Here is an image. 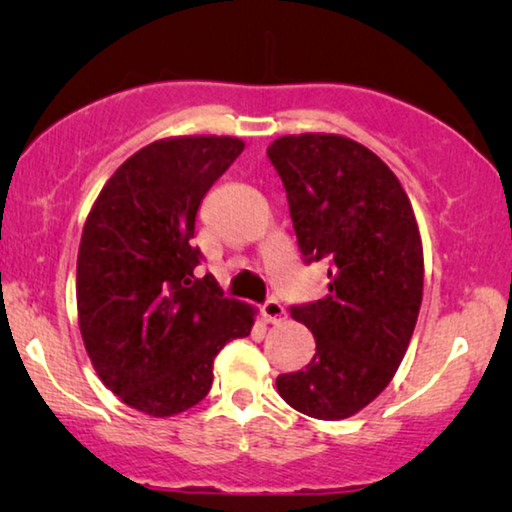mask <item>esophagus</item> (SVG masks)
<instances>
[{"instance_id":"esophagus-1","label":"esophagus","mask_w":512,"mask_h":512,"mask_svg":"<svg viewBox=\"0 0 512 512\" xmlns=\"http://www.w3.org/2000/svg\"><path fill=\"white\" fill-rule=\"evenodd\" d=\"M261 312H263V319L268 321V324H279V321H282V319L286 317L284 305L279 303L277 298H268V300H265L263 307H261Z\"/></svg>"}]
</instances>
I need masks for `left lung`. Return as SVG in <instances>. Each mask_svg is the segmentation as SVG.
I'll list each match as a JSON object with an SVG mask.
<instances>
[{
  "instance_id": "obj_1",
  "label": "left lung",
  "mask_w": 512,
  "mask_h": 512,
  "mask_svg": "<svg viewBox=\"0 0 512 512\" xmlns=\"http://www.w3.org/2000/svg\"><path fill=\"white\" fill-rule=\"evenodd\" d=\"M268 158L303 261L328 263L326 296L291 305L317 352L279 375L277 391L307 417H352L391 382L415 331L424 286L415 214L396 174L347 137H279Z\"/></svg>"
}]
</instances>
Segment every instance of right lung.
<instances>
[{"mask_svg": "<svg viewBox=\"0 0 512 512\" xmlns=\"http://www.w3.org/2000/svg\"><path fill=\"white\" fill-rule=\"evenodd\" d=\"M235 137H179L144 146L114 172L90 209L76 263L83 345L102 382L151 417L193 408L214 359L247 338L249 305L195 268V216L240 156Z\"/></svg>", "mask_w": 512, "mask_h": 512, "instance_id": "1", "label": "right lung"}]
</instances>
